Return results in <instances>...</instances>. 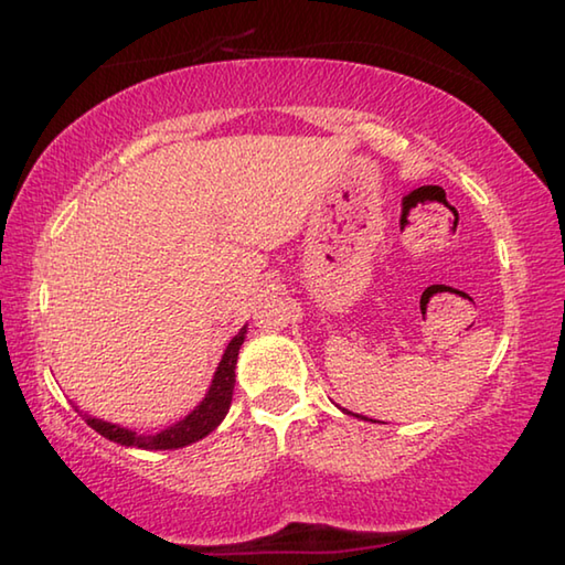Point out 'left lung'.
I'll return each mask as SVG.
<instances>
[{
	"mask_svg": "<svg viewBox=\"0 0 565 565\" xmlns=\"http://www.w3.org/2000/svg\"><path fill=\"white\" fill-rule=\"evenodd\" d=\"M343 411H347V408H343ZM347 414H351V411H347ZM361 418V416H359Z\"/></svg>",
	"mask_w": 565,
	"mask_h": 565,
	"instance_id": "left-lung-1",
	"label": "left lung"
}]
</instances>
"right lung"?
<instances>
[{"instance_id":"add662e5","label":"right lung","mask_w":565,"mask_h":565,"mask_svg":"<svg viewBox=\"0 0 565 565\" xmlns=\"http://www.w3.org/2000/svg\"><path fill=\"white\" fill-rule=\"evenodd\" d=\"M246 339V327L228 341V347L224 351L222 361L214 371L212 386H209L206 396L199 401V406L186 414L177 424H171L169 428L159 434H137L131 428H124L119 424H109V420L94 418L89 414L82 416L87 424L94 428V431L102 434L109 441L119 444V446H131V448H145V451H171V448H184L189 444L202 441L204 436H209L214 428L222 424L224 416L228 414V406H232V396H234V384H236V359H238V349Z\"/></svg>"}]
</instances>
